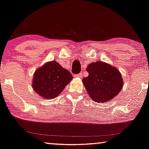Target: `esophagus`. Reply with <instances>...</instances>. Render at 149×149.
I'll return each mask as SVG.
<instances>
[{
    "mask_svg": "<svg viewBox=\"0 0 149 149\" xmlns=\"http://www.w3.org/2000/svg\"><path fill=\"white\" fill-rule=\"evenodd\" d=\"M75 77H82V74H81V73H79V74H78L75 75Z\"/></svg>",
    "mask_w": 149,
    "mask_h": 149,
    "instance_id": "1",
    "label": "esophagus"
}]
</instances>
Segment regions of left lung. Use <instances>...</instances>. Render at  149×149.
I'll return each mask as SVG.
<instances>
[{
	"label": "left lung",
	"mask_w": 149,
	"mask_h": 149,
	"mask_svg": "<svg viewBox=\"0 0 149 149\" xmlns=\"http://www.w3.org/2000/svg\"><path fill=\"white\" fill-rule=\"evenodd\" d=\"M88 76L83 78L88 94L98 103L111 100L123 87L121 75L117 68L106 63H91L86 69Z\"/></svg>",
	"instance_id": "1"
}]
</instances>
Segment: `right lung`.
Instances as JSON below:
<instances>
[{
    "label": "right lung",
    "instance_id": "obj_1",
    "mask_svg": "<svg viewBox=\"0 0 149 149\" xmlns=\"http://www.w3.org/2000/svg\"><path fill=\"white\" fill-rule=\"evenodd\" d=\"M73 78L68 70L55 61L48 62L36 71L32 88L44 98L53 99L57 96Z\"/></svg>",
    "mask_w": 149,
    "mask_h": 149
}]
</instances>
